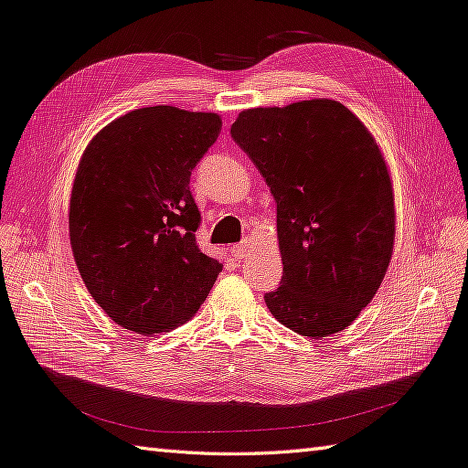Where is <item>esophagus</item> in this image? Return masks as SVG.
I'll return each mask as SVG.
<instances>
[{
	"instance_id": "1",
	"label": "esophagus",
	"mask_w": 468,
	"mask_h": 468,
	"mask_svg": "<svg viewBox=\"0 0 468 468\" xmlns=\"http://www.w3.org/2000/svg\"><path fill=\"white\" fill-rule=\"evenodd\" d=\"M232 252H234V256H236L238 260H244L250 252H252V246H250V240H244V242H240V244H236Z\"/></svg>"
}]
</instances>
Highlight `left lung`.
<instances>
[{
	"label": "left lung",
	"mask_w": 468,
	"mask_h": 468,
	"mask_svg": "<svg viewBox=\"0 0 468 468\" xmlns=\"http://www.w3.org/2000/svg\"><path fill=\"white\" fill-rule=\"evenodd\" d=\"M232 139L278 210L280 324L312 339L341 332L379 290L393 254V186L378 143L332 99L242 111Z\"/></svg>",
	"instance_id": "obj_1"
}]
</instances>
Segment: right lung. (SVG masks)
I'll list each match as a JSON object with an SVG mask.
<instances>
[{
  "label": "right lung",
  "mask_w": 468,
  "mask_h": 468,
  "mask_svg": "<svg viewBox=\"0 0 468 468\" xmlns=\"http://www.w3.org/2000/svg\"><path fill=\"white\" fill-rule=\"evenodd\" d=\"M220 129L216 112L134 109L99 131L77 166L69 238L79 273L134 334L188 322L222 271L197 246L200 212L188 186Z\"/></svg>",
  "instance_id": "obj_1"
}]
</instances>
